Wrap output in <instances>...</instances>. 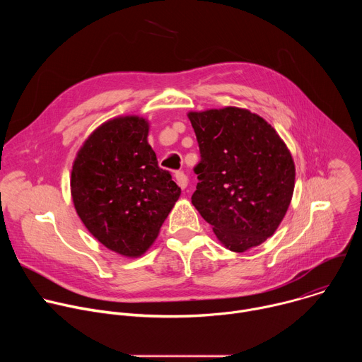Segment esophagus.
Segmentation results:
<instances>
[{"label": "esophagus", "mask_w": 362, "mask_h": 362, "mask_svg": "<svg viewBox=\"0 0 362 362\" xmlns=\"http://www.w3.org/2000/svg\"><path fill=\"white\" fill-rule=\"evenodd\" d=\"M176 180H177V185H179L183 190L187 187L189 179H187V176H186L183 172H177V173H176Z\"/></svg>", "instance_id": "34e87169"}]
</instances>
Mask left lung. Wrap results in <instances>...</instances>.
Instances as JSON below:
<instances>
[{
    "mask_svg": "<svg viewBox=\"0 0 362 362\" xmlns=\"http://www.w3.org/2000/svg\"><path fill=\"white\" fill-rule=\"evenodd\" d=\"M187 117L202 158L193 206L226 249L259 246L276 232L292 200L295 163L288 146L247 109L228 106Z\"/></svg>",
    "mask_w": 362,
    "mask_h": 362,
    "instance_id": "1",
    "label": "left lung"
}]
</instances>
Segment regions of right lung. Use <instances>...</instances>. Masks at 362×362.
I'll return each mask as SVG.
<instances>
[{
  "mask_svg": "<svg viewBox=\"0 0 362 362\" xmlns=\"http://www.w3.org/2000/svg\"><path fill=\"white\" fill-rule=\"evenodd\" d=\"M147 119L129 115L100 124L78 148L71 199L87 230L107 249L139 257L154 243L180 196L158 166Z\"/></svg>",
  "mask_w": 362,
  "mask_h": 362,
  "instance_id": "1",
  "label": "right lung"
}]
</instances>
